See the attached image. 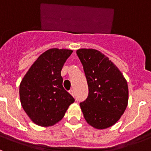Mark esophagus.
Instances as JSON below:
<instances>
[{
    "mask_svg": "<svg viewBox=\"0 0 151 151\" xmlns=\"http://www.w3.org/2000/svg\"><path fill=\"white\" fill-rule=\"evenodd\" d=\"M69 93H70V94H71V95L73 96V97H75V96H76V95H75V91H73V90H70V91H69Z\"/></svg>",
    "mask_w": 151,
    "mask_h": 151,
    "instance_id": "obj_1",
    "label": "esophagus"
}]
</instances>
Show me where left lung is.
<instances>
[{"label":"left lung","mask_w":151,"mask_h":151,"mask_svg":"<svg viewBox=\"0 0 151 151\" xmlns=\"http://www.w3.org/2000/svg\"><path fill=\"white\" fill-rule=\"evenodd\" d=\"M76 54L88 85L87 99L80 103L85 120L97 129L110 127L128 105L127 82L115 64L99 50L82 48Z\"/></svg>","instance_id":"left-lung-1"}]
</instances>
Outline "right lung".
I'll return each mask as SVG.
<instances>
[{
    "label": "right lung",
    "instance_id": "obj_1",
    "mask_svg": "<svg viewBox=\"0 0 151 151\" xmlns=\"http://www.w3.org/2000/svg\"><path fill=\"white\" fill-rule=\"evenodd\" d=\"M72 50L52 48L40 55L19 85L23 110L33 122L50 126L64 116L75 99L63 87L61 69Z\"/></svg>",
    "mask_w": 151,
    "mask_h": 151
}]
</instances>
